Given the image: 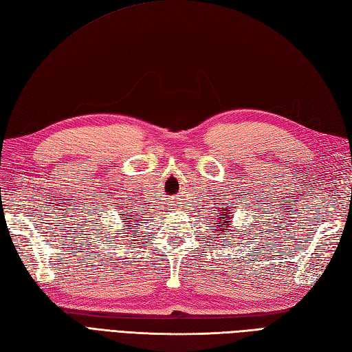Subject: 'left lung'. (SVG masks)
I'll list each match as a JSON object with an SVG mask.
<instances>
[{"label":"left lung","mask_w":352,"mask_h":352,"mask_svg":"<svg viewBox=\"0 0 352 352\" xmlns=\"http://www.w3.org/2000/svg\"><path fill=\"white\" fill-rule=\"evenodd\" d=\"M223 211H225V213H226V210H223ZM222 225H230V219L220 220V223H219L217 226H222ZM220 231H222V232H228V230H225V228H223V230H220Z\"/></svg>","instance_id":"1"}]
</instances>
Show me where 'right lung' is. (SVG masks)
<instances>
[{"instance_id": "1", "label": "right lung", "mask_w": 352, "mask_h": 352, "mask_svg": "<svg viewBox=\"0 0 352 352\" xmlns=\"http://www.w3.org/2000/svg\"><path fill=\"white\" fill-rule=\"evenodd\" d=\"M127 216L130 217V216H132V214H130V213H127ZM122 220H124V222H129V220H127V219H122ZM139 223H141V222H139ZM126 230H127V228H126Z\"/></svg>"}]
</instances>
